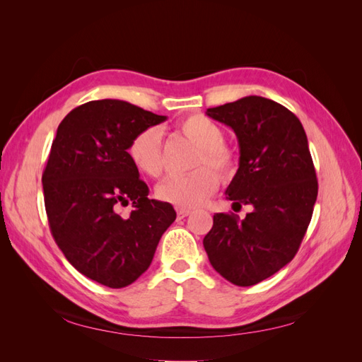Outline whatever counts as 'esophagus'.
<instances>
[{
    "mask_svg": "<svg viewBox=\"0 0 362 362\" xmlns=\"http://www.w3.org/2000/svg\"><path fill=\"white\" fill-rule=\"evenodd\" d=\"M190 213H192V211H190V210H187V208H178V210H177L178 218H184V217H187Z\"/></svg>",
    "mask_w": 362,
    "mask_h": 362,
    "instance_id": "1",
    "label": "esophagus"
}]
</instances>
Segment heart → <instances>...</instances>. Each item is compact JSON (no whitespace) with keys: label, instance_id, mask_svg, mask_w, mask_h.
<instances>
[{"label":"heart","instance_id":"1","mask_svg":"<svg viewBox=\"0 0 362 362\" xmlns=\"http://www.w3.org/2000/svg\"><path fill=\"white\" fill-rule=\"evenodd\" d=\"M181 133L198 146L193 166L213 168L223 178L231 177L237 169L234 152L225 144V133L214 120L204 115H192L180 124ZM128 156L136 169L148 177H160L163 172L161 133L157 127L139 131L128 145ZM218 187L217 175L208 168H198L187 175H175L157 187V198L180 208L202 205Z\"/></svg>","mask_w":362,"mask_h":362}]
</instances>
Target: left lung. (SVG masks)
<instances>
[{
    "label": "left lung",
    "mask_w": 362,
    "mask_h": 362,
    "mask_svg": "<svg viewBox=\"0 0 362 362\" xmlns=\"http://www.w3.org/2000/svg\"><path fill=\"white\" fill-rule=\"evenodd\" d=\"M238 140V169L226 196L250 205L243 221L217 213L204 247L214 270L238 287L275 275L294 258L317 199L315 169L300 120L262 96L208 108Z\"/></svg>",
    "instance_id": "obj_1"
}]
</instances>
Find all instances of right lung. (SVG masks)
<instances>
[{
    "label": "right lung",
    "instance_id": "right-lung-1",
    "mask_svg": "<svg viewBox=\"0 0 362 362\" xmlns=\"http://www.w3.org/2000/svg\"><path fill=\"white\" fill-rule=\"evenodd\" d=\"M168 117L120 100L90 101L64 117L42 175L54 240L84 276L122 288L145 273L164 231L177 218L168 202L149 199L129 160L139 131ZM134 202L128 218L117 206Z\"/></svg>",
    "mask_w": 362,
    "mask_h": 362
}]
</instances>
